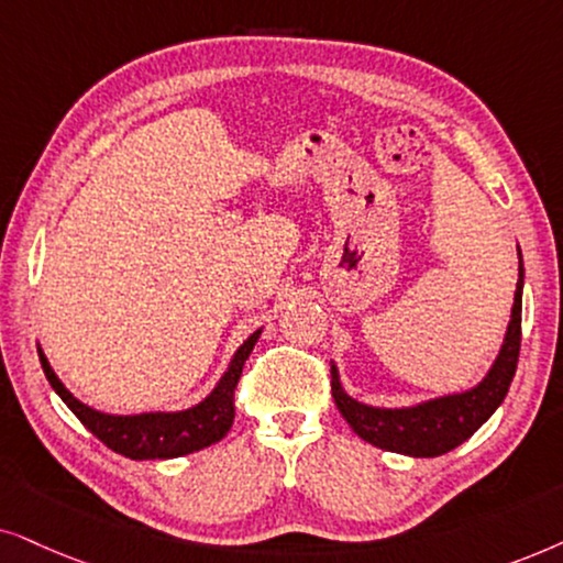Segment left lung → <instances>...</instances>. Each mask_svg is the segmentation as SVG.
Instances as JSON below:
<instances>
[{
	"mask_svg": "<svg viewBox=\"0 0 563 563\" xmlns=\"http://www.w3.org/2000/svg\"><path fill=\"white\" fill-rule=\"evenodd\" d=\"M517 260H520L517 290L505 340H501L499 355L494 357L492 368L478 384L463 388V391L409 404V407H373V404L357 401L355 396L344 391L340 371L332 365L334 404L357 438L380 451L411 455V459H438V455L466 443L471 434L499 409L515 378L517 355H520L522 286H526L520 246H517Z\"/></svg>",
	"mask_w": 563,
	"mask_h": 563,
	"instance_id": "left-lung-1",
	"label": "left lung"
}]
</instances>
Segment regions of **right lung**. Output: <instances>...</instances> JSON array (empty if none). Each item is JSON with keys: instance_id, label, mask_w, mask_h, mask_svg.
<instances>
[{"instance_id": "obj_1", "label": "right lung", "mask_w": 563, "mask_h": 563, "mask_svg": "<svg viewBox=\"0 0 563 563\" xmlns=\"http://www.w3.org/2000/svg\"><path fill=\"white\" fill-rule=\"evenodd\" d=\"M260 334L262 329L246 336L242 347L231 357L229 368L223 371L219 384H216L213 391L203 401L177 411H141V415H110V411H100L79 401L62 384V378L51 368L41 344H37V357H41L43 373H46L51 388L62 396V401L74 411V417L97 440H102L110 451L125 455L131 461H167L203 451V448L216 445L219 440L227 438L231 424H234L236 380L242 376L244 360L250 357Z\"/></svg>"}]
</instances>
